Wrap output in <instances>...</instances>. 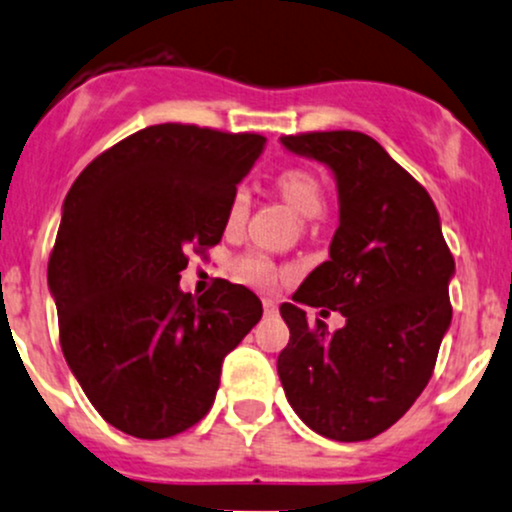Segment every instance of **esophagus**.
I'll list each match as a JSON object with an SVG mask.
<instances>
[{
    "instance_id": "obj_1",
    "label": "esophagus",
    "mask_w": 512,
    "mask_h": 512,
    "mask_svg": "<svg viewBox=\"0 0 512 512\" xmlns=\"http://www.w3.org/2000/svg\"><path fill=\"white\" fill-rule=\"evenodd\" d=\"M262 309L267 316H277V301L274 299H262Z\"/></svg>"
}]
</instances>
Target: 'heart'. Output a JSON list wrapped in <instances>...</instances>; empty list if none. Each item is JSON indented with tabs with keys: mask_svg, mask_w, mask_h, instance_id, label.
Segmentation results:
<instances>
[{
	"mask_svg": "<svg viewBox=\"0 0 512 512\" xmlns=\"http://www.w3.org/2000/svg\"><path fill=\"white\" fill-rule=\"evenodd\" d=\"M277 191L282 193L284 201L294 208L304 218H314L324 211V188H321L319 179H316L311 171L304 169H287L277 176ZM247 211H250V193L247 188H238V191L230 196L228 203V225L235 228L245 220ZM238 274L242 282L255 284V287H270L274 282V265L270 257L260 255V252H252L245 255L238 262Z\"/></svg>",
	"mask_w": 512,
	"mask_h": 512,
	"instance_id": "obj_1",
	"label": "heart"
}]
</instances>
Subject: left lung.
I'll return each mask as SVG.
<instances>
[{"label": "left lung", "mask_w": 512, "mask_h": 512, "mask_svg": "<svg viewBox=\"0 0 512 512\" xmlns=\"http://www.w3.org/2000/svg\"><path fill=\"white\" fill-rule=\"evenodd\" d=\"M287 152L321 161L336 179L338 228L328 260L279 306L289 343L277 358L292 410L336 441L378 437L432 378L451 326L454 257L437 206L373 137L351 129L279 137ZM304 305L341 310L331 334Z\"/></svg>", "instance_id": "left-lung-1"}]
</instances>
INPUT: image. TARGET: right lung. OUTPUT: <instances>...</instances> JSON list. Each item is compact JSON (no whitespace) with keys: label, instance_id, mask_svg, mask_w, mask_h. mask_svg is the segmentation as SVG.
Segmentation results:
<instances>
[{"label":"right lung","instance_id":"obj_1","mask_svg":"<svg viewBox=\"0 0 512 512\" xmlns=\"http://www.w3.org/2000/svg\"><path fill=\"white\" fill-rule=\"evenodd\" d=\"M265 149L260 134L152 125L90 161L63 201L48 260L61 348L105 422L166 439L211 410L220 365L262 301L218 279L179 287L188 247H211L230 196Z\"/></svg>","mask_w":512,"mask_h":512}]
</instances>
